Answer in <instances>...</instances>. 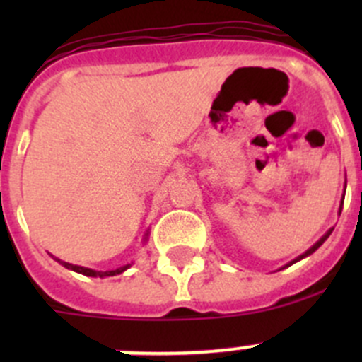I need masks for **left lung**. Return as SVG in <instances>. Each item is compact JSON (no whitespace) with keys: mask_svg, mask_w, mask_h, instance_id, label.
<instances>
[{"mask_svg":"<svg viewBox=\"0 0 362 362\" xmlns=\"http://www.w3.org/2000/svg\"><path fill=\"white\" fill-rule=\"evenodd\" d=\"M331 231H333V229H331ZM331 231H327V233H326V235H324V236H322V238H320V240H319V242H317V243H315V245H313V247H312V249H308V250H306V252H305V254H303V255H299V257H298V259H294V261H293V262H291V264H294V262H296V261H299V259L306 257V255L313 254V252H315L317 249H319V247H320V245H322V243H324V242H326V240H327V236H329V235H331ZM291 264H287V266H291Z\"/></svg>","mask_w":362,"mask_h":362,"instance_id":"obj_1","label":"left lung"}]
</instances>
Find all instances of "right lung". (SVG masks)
<instances>
[{"mask_svg": "<svg viewBox=\"0 0 362 362\" xmlns=\"http://www.w3.org/2000/svg\"><path fill=\"white\" fill-rule=\"evenodd\" d=\"M57 261H59V259H57ZM59 262H61V264L64 266V268L73 269V272L82 273V275H86V276H100V279H103V276H113V275H119V273L126 272V269L129 268V266H131V264H126V266H122V268L112 269V272H94V269L82 268V266H73V264H69V262H64V261H59Z\"/></svg>", "mask_w": 362, "mask_h": 362, "instance_id": "1", "label": "right lung"}]
</instances>
